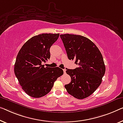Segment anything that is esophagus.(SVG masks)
<instances>
[{"instance_id": "34e87169", "label": "esophagus", "mask_w": 123, "mask_h": 123, "mask_svg": "<svg viewBox=\"0 0 123 123\" xmlns=\"http://www.w3.org/2000/svg\"><path fill=\"white\" fill-rule=\"evenodd\" d=\"M63 71L64 73H66V69H63Z\"/></svg>"}]
</instances>
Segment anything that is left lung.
<instances>
[{
	"label": "left lung",
	"mask_w": 123,
	"mask_h": 123,
	"mask_svg": "<svg viewBox=\"0 0 123 123\" xmlns=\"http://www.w3.org/2000/svg\"><path fill=\"white\" fill-rule=\"evenodd\" d=\"M69 60H75L79 67L66 68L71 81L65 86L67 92L82 99L92 94L102 83L105 66L102 55L92 41L85 36L73 34L60 35Z\"/></svg>",
	"instance_id": "left-lung-1"
}]
</instances>
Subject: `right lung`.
<instances>
[{
  "mask_svg": "<svg viewBox=\"0 0 123 123\" xmlns=\"http://www.w3.org/2000/svg\"><path fill=\"white\" fill-rule=\"evenodd\" d=\"M59 34H42L33 36L19 51L14 73L22 89L33 98H40L50 92L54 82L63 74L59 67H44L42 62L50 58V49Z\"/></svg>",
  "mask_w": 123,
  "mask_h": 123,
  "instance_id": "add662e5",
  "label": "right lung"
}]
</instances>
